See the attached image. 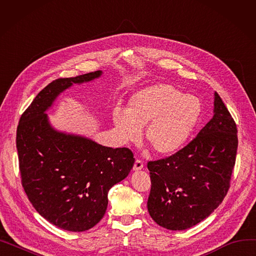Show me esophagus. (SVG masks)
<instances>
[{
    "label": "esophagus",
    "instance_id": "esophagus-1",
    "mask_svg": "<svg viewBox=\"0 0 256 256\" xmlns=\"http://www.w3.org/2000/svg\"><path fill=\"white\" fill-rule=\"evenodd\" d=\"M143 167H144V165H143V163H142V160H136V162H135V164H134V171H139V170H141V169H143Z\"/></svg>",
    "mask_w": 256,
    "mask_h": 256
}]
</instances>
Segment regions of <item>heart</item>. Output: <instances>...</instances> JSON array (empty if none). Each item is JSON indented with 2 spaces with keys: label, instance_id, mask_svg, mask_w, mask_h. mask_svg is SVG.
<instances>
[{
  "label": "heart",
  "instance_id": "obj_1",
  "mask_svg": "<svg viewBox=\"0 0 256 256\" xmlns=\"http://www.w3.org/2000/svg\"><path fill=\"white\" fill-rule=\"evenodd\" d=\"M201 114L199 100L169 84L144 87L128 106H116L112 119L119 140L137 143L145 126V139L160 154L178 152L189 140Z\"/></svg>",
  "mask_w": 256,
  "mask_h": 256
}]
</instances>
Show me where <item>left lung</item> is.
I'll list each match as a JSON object with an SVG mask.
<instances>
[{"mask_svg": "<svg viewBox=\"0 0 256 256\" xmlns=\"http://www.w3.org/2000/svg\"><path fill=\"white\" fill-rule=\"evenodd\" d=\"M236 132L234 120L214 92V116L196 138L171 156L148 162L147 208L156 224L184 230L221 204L236 163Z\"/></svg>", "mask_w": 256, "mask_h": 256, "instance_id": "1", "label": "left lung"}]
</instances>
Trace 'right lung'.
<instances>
[{"mask_svg":"<svg viewBox=\"0 0 256 256\" xmlns=\"http://www.w3.org/2000/svg\"><path fill=\"white\" fill-rule=\"evenodd\" d=\"M102 74L98 70L54 80L24 112L16 130L24 190L38 214L64 230L80 232L96 226L106 210L108 192L135 163L126 147L102 146L50 122L46 111L63 91Z\"/></svg>","mask_w":256,"mask_h":256,"instance_id":"1","label":"right lung"}]
</instances>
